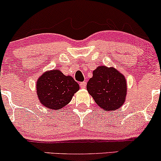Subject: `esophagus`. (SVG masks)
Returning a JSON list of instances; mask_svg holds the SVG:
<instances>
[{"mask_svg":"<svg viewBox=\"0 0 161 161\" xmlns=\"http://www.w3.org/2000/svg\"><path fill=\"white\" fill-rule=\"evenodd\" d=\"M80 87L81 88H86V82H82L80 83Z\"/></svg>","mask_w":161,"mask_h":161,"instance_id":"1","label":"esophagus"}]
</instances>
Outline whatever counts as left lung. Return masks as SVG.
Instances as JSON below:
<instances>
[{"label": "left lung", "instance_id": "1", "mask_svg": "<svg viewBox=\"0 0 161 161\" xmlns=\"http://www.w3.org/2000/svg\"><path fill=\"white\" fill-rule=\"evenodd\" d=\"M87 90L96 103L105 112L115 111L125 102L127 81L114 67L99 66L93 71Z\"/></svg>", "mask_w": 161, "mask_h": 161}]
</instances>
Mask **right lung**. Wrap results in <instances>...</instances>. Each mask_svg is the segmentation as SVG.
Returning <instances> with one entry per match:
<instances>
[{"mask_svg":"<svg viewBox=\"0 0 161 161\" xmlns=\"http://www.w3.org/2000/svg\"><path fill=\"white\" fill-rule=\"evenodd\" d=\"M79 90V86L70 75L58 69L46 71L36 82V94L42 105L50 109H59L68 104Z\"/></svg>","mask_w":161,"mask_h":161,"instance_id":"add662e5","label":"right lung"}]
</instances>
